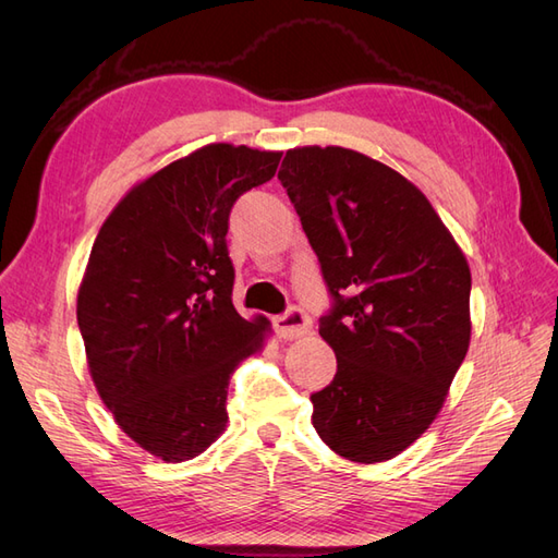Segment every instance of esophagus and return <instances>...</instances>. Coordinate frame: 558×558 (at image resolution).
I'll return each mask as SVG.
<instances>
[{
    "label": "esophagus",
    "instance_id": "1",
    "mask_svg": "<svg viewBox=\"0 0 558 558\" xmlns=\"http://www.w3.org/2000/svg\"><path fill=\"white\" fill-rule=\"evenodd\" d=\"M275 332L281 340H300L312 332V318L300 310H289L275 318Z\"/></svg>",
    "mask_w": 558,
    "mask_h": 558
}]
</instances>
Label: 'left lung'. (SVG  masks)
I'll return each mask as SVG.
<instances>
[{"label":"left lung","instance_id":"left-lung-1","mask_svg":"<svg viewBox=\"0 0 558 558\" xmlns=\"http://www.w3.org/2000/svg\"><path fill=\"white\" fill-rule=\"evenodd\" d=\"M279 181L335 298L318 335L337 375L312 396V424L349 461L393 459L440 414L468 353V260L428 197L359 150L289 148Z\"/></svg>","mask_w":558,"mask_h":558}]
</instances>
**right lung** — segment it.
<instances>
[{
	"label": "right lung",
	"mask_w": 558,
	"mask_h": 558,
	"mask_svg": "<svg viewBox=\"0 0 558 558\" xmlns=\"http://www.w3.org/2000/svg\"><path fill=\"white\" fill-rule=\"evenodd\" d=\"M279 150L207 144L148 174L97 232L76 318L99 398L165 463L207 451L228 424V384L272 326L232 305L228 216L269 181Z\"/></svg>",
	"instance_id": "obj_1"
}]
</instances>
